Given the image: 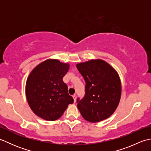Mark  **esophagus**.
Listing matches in <instances>:
<instances>
[{
  "label": "esophagus",
  "instance_id": "34e87169",
  "mask_svg": "<svg viewBox=\"0 0 151 151\" xmlns=\"http://www.w3.org/2000/svg\"><path fill=\"white\" fill-rule=\"evenodd\" d=\"M73 99H74V102H76V95H73Z\"/></svg>",
  "mask_w": 151,
  "mask_h": 151
}]
</instances>
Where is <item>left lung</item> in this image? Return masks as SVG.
<instances>
[{
	"mask_svg": "<svg viewBox=\"0 0 151 151\" xmlns=\"http://www.w3.org/2000/svg\"><path fill=\"white\" fill-rule=\"evenodd\" d=\"M86 82L85 96L77 99L83 118L97 123L110 117L117 108L121 96V83L113 67L101 59L76 64Z\"/></svg>",
	"mask_w": 151,
	"mask_h": 151,
	"instance_id": "8db88e82",
	"label": "left lung"
}]
</instances>
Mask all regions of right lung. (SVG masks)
<instances>
[{"mask_svg":"<svg viewBox=\"0 0 151 151\" xmlns=\"http://www.w3.org/2000/svg\"><path fill=\"white\" fill-rule=\"evenodd\" d=\"M70 65L56 59H48L34 67L26 82V97L34 113L46 121H55L63 115L73 98L63 78Z\"/></svg>","mask_w":151,"mask_h":151,"instance_id":"obj_1","label":"right lung"}]
</instances>
